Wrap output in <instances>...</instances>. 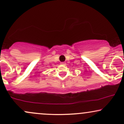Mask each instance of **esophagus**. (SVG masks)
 I'll return each instance as SVG.
<instances>
[{
  "label": "esophagus",
  "instance_id": "esophagus-1",
  "mask_svg": "<svg viewBox=\"0 0 124 124\" xmlns=\"http://www.w3.org/2000/svg\"><path fill=\"white\" fill-rule=\"evenodd\" d=\"M60 64H62V65H65V63L64 62H62Z\"/></svg>",
  "mask_w": 124,
  "mask_h": 124
}]
</instances>
